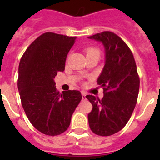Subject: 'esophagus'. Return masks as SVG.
Wrapping results in <instances>:
<instances>
[{
    "instance_id": "34e87169",
    "label": "esophagus",
    "mask_w": 160,
    "mask_h": 160,
    "mask_svg": "<svg viewBox=\"0 0 160 160\" xmlns=\"http://www.w3.org/2000/svg\"><path fill=\"white\" fill-rule=\"evenodd\" d=\"M82 99H85V98H86V95H87V94H86L84 91H82Z\"/></svg>"
}]
</instances>
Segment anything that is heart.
I'll return each instance as SVG.
<instances>
[{
    "label": "heart",
    "mask_w": 160,
    "mask_h": 160,
    "mask_svg": "<svg viewBox=\"0 0 160 160\" xmlns=\"http://www.w3.org/2000/svg\"><path fill=\"white\" fill-rule=\"evenodd\" d=\"M86 52H87V54H92V53H96V54H99L100 52L99 50L96 48H88V49H86Z\"/></svg>",
    "instance_id": "1"
}]
</instances>
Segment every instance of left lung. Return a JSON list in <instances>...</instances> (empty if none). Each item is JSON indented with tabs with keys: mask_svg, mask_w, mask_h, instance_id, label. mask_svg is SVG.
<instances>
[{
	"mask_svg": "<svg viewBox=\"0 0 160 160\" xmlns=\"http://www.w3.org/2000/svg\"><path fill=\"white\" fill-rule=\"evenodd\" d=\"M88 38L101 42L106 53L105 66L97 80L104 96L102 99L86 96L93 106L88 114L89 126L96 135L109 136L129 121L137 102L139 77L132 52L118 35L104 31Z\"/></svg>",
	"mask_w": 160,
	"mask_h": 160,
	"instance_id": "obj_1",
	"label": "left lung"
}]
</instances>
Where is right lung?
<instances>
[{
    "mask_svg": "<svg viewBox=\"0 0 160 160\" xmlns=\"http://www.w3.org/2000/svg\"><path fill=\"white\" fill-rule=\"evenodd\" d=\"M75 40L76 37L45 32L29 45L20 61L18 87L22 105L32 125L46 135H61L68 129L82 98L78 90L60 94L53 80L64 71Z\"/></svg>",
    "mask_w": 160,
    "mask_h": 160,
    "instance_id": "1",
    "label": "right lung"
}]
</instances>
